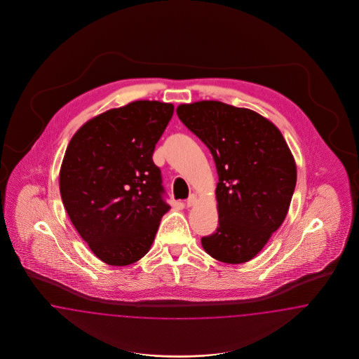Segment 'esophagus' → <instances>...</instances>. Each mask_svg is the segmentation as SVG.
Instances as JSON below:
<instances>
[{"instance_id": "34e87169", "label": "esophagus", "mask_w": 359, "mask_h": 359, "mask_svg": "<svg viewBox=\"0 0 359 359\" xmlns=\"http://www.w3.org/2000/svg\"><path fill=\"white\" fill-rule=\"evenodd\" d=\"M196 203H197V196L191 195L189 197H188V198H187V201H185V205H187V208L194 207Z\"/></svg>"}]
</instances>
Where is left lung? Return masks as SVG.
Masks as SVG:
<instances>
[{
  "label": "left lung",
  "mask_w": 359,
  "mask_h": 359,
  "mask_svg": "<svg viewBox=\"0 0 359 359\" xmlns=\"http://www.w3.org/2000/svg\"><path fill=\"white\" fill-rule=\"evenodd\" d=\"M207 144L217 168L218 228L201 243L230 264L252 259L287 216L296 164L282 133L250 109L198 101L176 109Z\"/></svg>",
  "instance_id": "obj_1"
}]
</instances>
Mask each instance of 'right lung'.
Masks as SVG:
<instances>
[{
	"label": "right lung",
	"mask_w": 359,
	"mask_h": 359,
	"mask_svg": "<svg viewBox=\"0 0 359 359\" xmlns=\"http://www.w3.org/2000/svg\"><path fill=\"white\" fill-rule=\"evenodd\" d=\"M174 105L134 101L88 121L72 137L59 175L71 222L101 261L128 266L150 250L168 212L155 144Z\"/></svg>",
	"instance_id": "right-lung-1"
}]
</instances>
